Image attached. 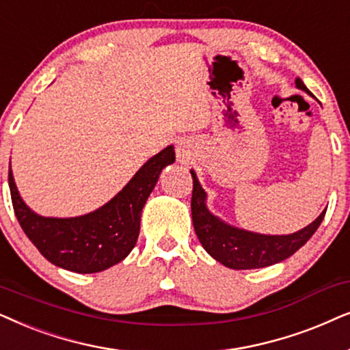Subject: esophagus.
I'll return each instance as SVG.
<instances>
[{
	"mask_svg": "<svg viewBox=\"0 0 350 350\" xmlns=\"http://www.w3.org/2000/svg\"><path fill=\"white\" fill-rule=\"evenodd\" d=\"M178 158H179L180 161H187V157H185L184 150H180V148H179V150H178Z\"/></svg>",
	"mask_w": 350,
	"mask_h": 350,
	"instance_id": "esophagus-1",
	"label": "esophagus"
}]
</instances>
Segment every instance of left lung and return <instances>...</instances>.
<instances>
[{
	"instance_id": "8db88e82",
	"label": "left lung",
	"mask_w": 350,
	"mask_h": 350,
	"mask_svg": "<svg viewBox=\"0 0 350 350\" xmlns=\"http://www.w3.org/2000/svg\"><path fill=\"white\" fill-rule=\"evenodd\" d=\"M296 86L309 92L299 78H296ZM190 174L193 179L190 206H192L195 234L203 248L208 251V254H211L214 259L229 269H260L282 262L283 259L295 254L302 245H306V241L319 229L325 213H327L325 209L314 222L291 235H259L253 232L240 230L221 222L208 211L204 206L206 195H204L202 185L198 184L195 172L190 171Z\"/></svg>"
}]
</instances>
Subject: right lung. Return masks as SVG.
<instances>
[{
  "label": "right lung",
  "mask_w": 350,
  "mask_h": 350,
  "mask_svg": "<svg viewBox=\"0 0 350 350\" xmlns=\"http://www.w3.org/2000/svg\"><path fill=\"white\" fill-rule=\"evenodd\" d=\"M176 160L171 146L150 158L126 187L94 213L80 217H41L22 202L9 163V189L22 230L57 267L77 273L100 272L118 264L136 246L141 213L160 172Z\"/></svg>",
  "instance_id": "1"
}]
</instances>
